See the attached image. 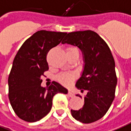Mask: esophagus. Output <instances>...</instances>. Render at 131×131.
Returning <instances> with one entry per match:
<instances>
[{
  "label": "esophagus",
  "instance_id": "34e87169",
  "mask_svg": "<svg viewBox=\"0 0 131 131\" xmlns=\"http://www.w3.org/2000/svg\"><path fill=\"white\" fill-rule=\"evenodd\" d=\"M68 95L69 96V97H73V96H74V93H73L71 90H69Z\"/></svg>",
  "mask_w": 131,
  "mask_h": 131
}]
</instances>
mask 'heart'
Listing matches in <instances>:
<instances>
[{"label": "heart", "instance_id": "heart-1", "mask_svg": "<svg viewBox=\"0 0 131 131\" xmlns=\"http://www.w3.org/2000/svg\"><path fill=\"white\" fill-rule=\"evenodd\" d=\"M72 50H77L76 48H72V47H70V48H68L67 50V52H69V51H72ZM75 76L74 74H71V73H64V74H60L58 77V79H59V82H61L62 84L64 85H69L72 82V81L74 79Z\"/></svg>", "mask_w": 131, "mask_h": 131}]
</instances>
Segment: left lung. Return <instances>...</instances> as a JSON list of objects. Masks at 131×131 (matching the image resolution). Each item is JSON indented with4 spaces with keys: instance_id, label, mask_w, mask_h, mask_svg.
Segmentation results:
<instances>
[{
    "instance_id": "8db88e82",
    "label": "left lung",
    "mask_w": 131,
    "mask_h": 131,
    "mask_svg": "<svg viewBox=\"0 0 131 131\" xmlns=\"http://www.w3.org/2000/svg\"><path fill=\"white\" fill-rule=\"evenodd\" d=\"M62 43L77 46L83 55L84 69L75 86L86 94L83 108L71 110L72 116L81 123L95 122L106 113L115 97L117 77L113 55L106 42L94 31L69 32Z\"/></svg>"
}]
</instances>
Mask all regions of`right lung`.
<instances>
[{
	"instance_id": "right-lung-1",
	"label": "right lung",
	"mask_w": 131,
	"mask_h": 131,
	"mask_svg": "<svg viewBox=\"0 0 131 131\" xmlns=\"http://www.w3.org/2000/svg\"><path fill=\"white\" fill-rule=\"evenodd\" d=\"M67 32L40 30L25 41L15 57L8 77V97L20 118L36 122L50 113L53 96L68 90L54 81L48 88L41 86V77L49 69L46 56L58 45Z\"/></svg>"
}]
</instances>
